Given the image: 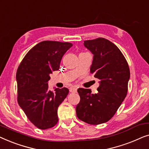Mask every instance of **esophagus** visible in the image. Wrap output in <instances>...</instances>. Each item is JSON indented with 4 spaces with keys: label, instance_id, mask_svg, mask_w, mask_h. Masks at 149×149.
<instances>
[{
    "label": "esophagus",
    "instance_id": "obj_1",
    "mask_svg": "<svg viewBox=\"0 0 149 149\" xmlns=\"http://www.w3.org/2000/svg\"><path fill=\"white\" fill-rule=\"evenodd\" d=\"M77 87H70V92H72V93H74V92H77Z\"/></svg>",
    "mask_w": 149,
    "mask_h": 149
}]
</instances>
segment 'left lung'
<instances>
[{"label": "left lung", "instance_id": "left-lung-1", "mask_svg": "<svg viewBox=\"0 0 149 149\" xmlns=\"http://www.w3.org/2000/svg\"><path fill=\"white\" fill-rule=\"evenodd\" d=\"M84 46L93 55L90 72L100 85L94 94L89 89H78L81 100L76 113L81 121L98 125L109 121L125 98L130 68L119 49L106 38L85 40Z\"/></svg>", "mask_w": 149, "mask_h": 149}]
</instances>
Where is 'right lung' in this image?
<instances>
[{"label":"right lung","mask_w":149,"mask_h":149,"mask_svg":"<svg viewBox=\"0 0 149 149\" xmlns=\"http://www.w3.org/2000/svg\"><path fill=\"white\" fill-rule=\"evenodd\" d=\"M72 46L68 42L42 41L27 53L18 67V104L38 129H49L58 123V108L69 90L66 87L49 90L48 81L53 71L59 70L63 56Z\"/></svg>","instance_id":"obj_1"}]
</instances>
